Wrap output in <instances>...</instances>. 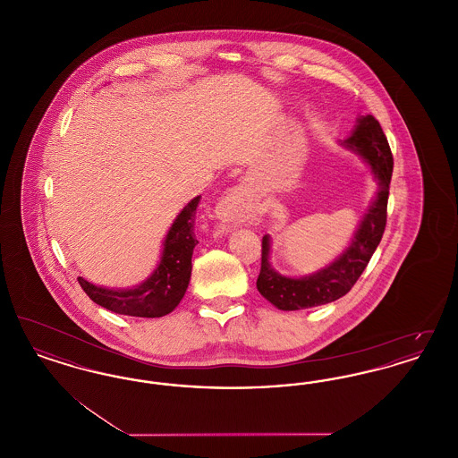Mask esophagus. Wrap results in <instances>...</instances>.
Segmentation results:
<instances>
[{
    "label": "esophagus",
    "mask_w": 458,
    "mask_h": 458,
    "mask_svg": "<svg viewBox=\"0 0 458 458\" xmlns=\"http://www.w3.org/2000/svg\"><path fill=\"white\" fill-rule=\"evenodd\" d=\"M247 199H249L247 192L242 189H233L232 192H228L216 206V216L219 221H223L226 225L237 223L245 211Z\"/></svg>",
    "instance_id": "obj_1"
}]
</instances>
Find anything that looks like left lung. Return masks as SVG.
Returning a JSON list of instances; mask_svg holds the SVG:
<instances>
[{
	"instance_id": "8db88e82",
	"label": "left lung",
	"mask_w": 458,
	"mask_h": 458,
	"mask_svg": "<svg viewBox=\"0 0 458 458\" xmlns=\"http://www.w3.org/2000/svg\"><path fill=\"white\" fill-rule=\"evenodd\" d=\"M344 146L360 154L369 165L379 185L377 196L359 225L349 249L325 269L304 278H288L280 275L269 264V235L262 237L261 271L256 284L262 297L282 310L327 304L349 293L369 264L385 233L393 174V154L388 139L379 122L372 114H366L357 120V127L349 139L344 140Z\"/></svg>"
}]
</instances>
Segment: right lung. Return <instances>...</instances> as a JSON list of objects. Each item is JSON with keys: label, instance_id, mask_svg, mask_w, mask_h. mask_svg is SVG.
Here are the masks:
<instances>
[{"label": "right lung", "instance_id": "obj_1", "mask_svg": "<svg viewBox=\"0 0 458 458\" xmlns=\"http://www.w3.org/2000/svg\"><path fill=\"white\" fill-rule=\"evenodd\" d=\"M200 196L192 199L176 216L163 243V254L153 275L133 288H105L89 284L79 276V284L90 301L111 312L135 318H161L174 310L185 295L192 273V252L197 239L194 218Z\"/></svg>", "mask_w": 458, "mask_h": 458}]
</instances>
